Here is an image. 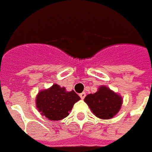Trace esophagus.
<instances>
[{"mask_svg":"<svg viewBox=\"0 0 152 152\" xmlns=\"http://www.w3.org/2000/svg\"><path fill=\"white\" fill-rule=\"evenodd\" d=\"M79 95H80V99H84L86 94V93H85V92H82V93H80Z\"/></svg>","mask_w":152,"mask_h":152,"instance_id":"obj_1","label":"esophagus"}]
</instances>
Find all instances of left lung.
<instances>
[{"mask_svg": "<svg viewBox=\"0 0 152 152\" xmlns=\"http://www.w3.org/2000/svg\"><path fill=\"white\" fill-rule=\"evenodd\" d=\"M85 102L95 116L103 119H109L119 111L122 98L109 88L101 86L97 92L86 95Z\"/></svg>", "mask_w": 152, "mask_h": 152, "instance_id": "1", "label": "left lung"}]
</instances>
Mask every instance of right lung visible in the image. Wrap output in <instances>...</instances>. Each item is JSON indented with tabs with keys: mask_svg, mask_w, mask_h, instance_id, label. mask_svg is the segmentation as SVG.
Wrapping results in <instances>:
<instances>
[{
	"mask_svg": "<svg viewBox=\"0 0 152 152\" xmlns=\"http://www.w3.org/2000/svg\"><path fill=\"white\" fill-rule=\"evenodd\" d=\"M74 91L66 92L58 85L40 91L36 99V104L41 114L49 120H61L69 114L74 104L80 99Z\"/></svg>",
	"mask_w": 152,
	"mask_h": 152,
	"instance_id": "obj_1",
	"label": "right lung"
}]
</instances>
